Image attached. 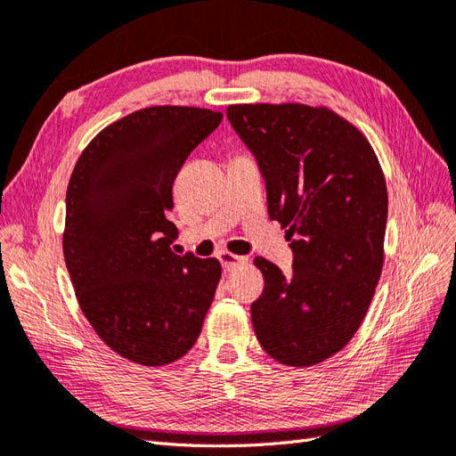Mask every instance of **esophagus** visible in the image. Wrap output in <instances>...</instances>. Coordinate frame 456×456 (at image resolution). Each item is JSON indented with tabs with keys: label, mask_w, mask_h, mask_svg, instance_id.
Segmentation results:
<instances>
[{
	"label": "esophagus",
	"mask_w": 456,
	"mask_h": 456,
	"mask_svg": "<svg viewBox=\"0 0 456 456\" xmlns=\"http://www.w3.org/2000/svg\"><path fill=\"white\" fill-rule=\"evenodd\" d=\"M218 259H220V265L224 267V271H234L236 267L244 265L246 263V257L230 254V251H222V254H218Z\"/></svg>",
	"instance_id": "esophagus-1"
}]
</instances>
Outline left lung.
Listing matches in <instances>:
<instances>
[{"label": "left lung", "mask_w": 456, "mask_h": 456, "mask_svg": "<svg viewBox=\"0 0 456 456\" xmlns=\"http://www.w3.org/2000/svg\"><path fill=\"white\" fill-rule=\"evenodd\" d=\"M267 189L271 220L287 230L292 273L256 257L265 287L251 305L261 347L312 367L355 336L379 285L388 216L387 181L369 140L326 107L230 105Z\"/></svg>", "instance_id": "8db88e82"}]
</instances>
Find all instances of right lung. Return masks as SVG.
<instances>
[{
    "instance_id": "obj_1",
    "label": "right lung",
    "mask_w": 456,
    "mask_h": 456,
    "mask_svg": "<svg viewBox=\"0 0 456 456\" xmlns=\"http://www.w3.org/2000/svg\"><path fill=\"white\" fill-rule=\"evenodd\" d=\"M222 120L199 107L134 110L91 140L66 193L64 259L84 316L120 357L144 367L195 346L220 261L177 256L174 181Z\"/></svg>"
}]
</instances>
